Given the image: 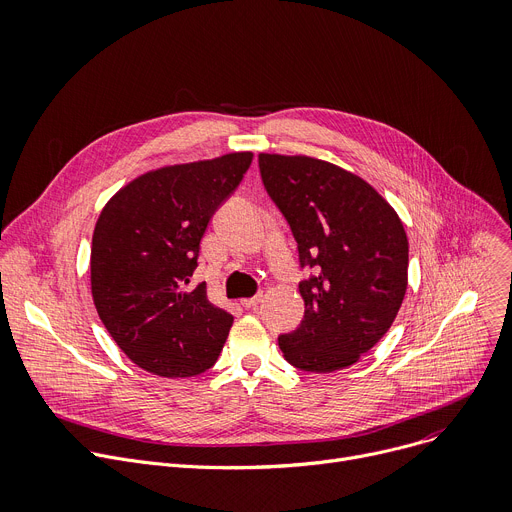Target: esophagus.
I'll return each mask as SVG.
<instances>
[{
    "mask_svg": "<svg viewBox=\"0 0 512 512\" xmlns=\"http://www.w3.org/2000/svg\"><path fill=\"white\" fill-rule=\"evenodd\" d=\"M261 302V294H257V296H251V298H245V300H241V304L245 306V309H255V306Z\"/></svg>",
    "mask_w": 512,
    "mask_h": 512,
    "instance_id": "obj_1",
    "label": "esophagus"
}]
</instances>
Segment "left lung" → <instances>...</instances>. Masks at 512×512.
<instances>
[{
  "label": "left lung",
  "mask_w": 512,
  "mask_h": 512,
  "mask_svg": "<svg viewBox=\"0 0 512 512\" xmlns=\"http://www.w3.org/2000/svg\"><path fill=\"white\" fill-rule=\"evenodd\" d=\"M263 185L298 243L304 319L278 337L306 372L352 366L393 325L407 290V236L397 212L358 175L311 156L259 154Z\"/></svg>",
  "instance_id": "obj_1"
}]
</instances>
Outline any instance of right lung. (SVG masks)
Masks as SVG:
<instances>
[{
    "label": "right lung",
    "instance_id": "1",
    "mask_svg": "<svg viewBox=\"0 0 512 512\" xmlns=\"http://www.w3.org/2000/svg\"><path fill=\"white\" fill-rule=\"evenodd\" d=\"M251 152L162 166L102 208L92 234L90 286L100 321L140 368L195 377L218 360L232 315L206 284L187 288L216 210L243 181Z\"/></svg>",
    "mask_w": 512,
    "mask_h": 512
}]
</instances>
